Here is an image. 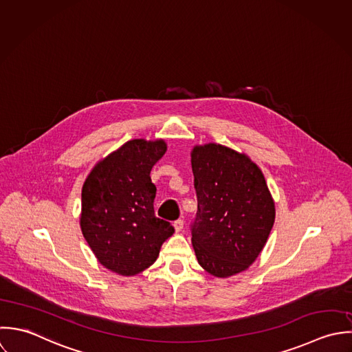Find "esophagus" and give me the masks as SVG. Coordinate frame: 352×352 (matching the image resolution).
<instances>
[{"label": "esophagus", "instance_id": "1", "mask_svg": "<svg viewBox=\"0 0 352 352\" xmlns=\"http://www.w3.org/2000/svg\"><path fill=\"white\" fill-rule=\"evenodd\" d=\"M183 226H184V221H183V220H180V219H179V220H176V221L173 223V228H175V231H176V232H180V231L183 230Z\"/></svg>", "mask_w": 352, "mask_h": 352}]
</instances>
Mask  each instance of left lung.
<instances>
[{
	"label": "left lung",
	"instance_id": "left-lung-1",
	"mask_svg": "<svg viewBox=\"0 0 352 352\" xmlns=\"http://www.w3.org/2000/svg\"><path fill=\"white\" fill-rule=\"evenodd\" d=\"M191 166L198 197L191 241L199 265L220 278L247 270L276 219L262 170L247 154L213 142L194 146Z\"/></svg>",
	"mask_w": 352,
	"mask_h": 352
}]
</instances>
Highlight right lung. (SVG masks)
I'll use <instances>...</instances> for the list:
<instances>
[{"label":"right lung","mask_w":352,"mask_h":352,"mask_svg":"<svg viewBox=\"0 0 352 352\" xmlns=\"http://www.w3.org/2000/svg\"><path fill=\"white\" fill-rule=\"evenodd\" d=\"M164 139H132L100 160L82 188L80 228L107 269L135 276L158 258L175 230L154 214L150 172L165 154Z\"/></svg>","instance_id":"obj_1"}]
</instances>
